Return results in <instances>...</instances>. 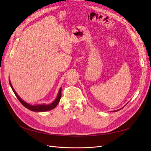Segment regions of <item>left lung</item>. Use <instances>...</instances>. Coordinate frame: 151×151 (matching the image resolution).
<instances>
[{"label":"left lung","mask_w":151,"mask_h":151,"mask_svg":"<svg viewBox=\"0 0 151 151\" xmlns=\"http://www.w3.org/2000/svg\"><path fill=\"white\" fill-rule=\"evenodd\" d=\"M122 109V108H121ZM118 109V110H116V111H118V110H120V109Z\"/></svg>","instance_id":"obj_1"}]
</instances>
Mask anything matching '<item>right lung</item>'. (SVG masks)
I'll return each instance as SVG.
<instances>
[{
	"mask_svg": "<svg viewBox=\"0 0 151 151\" xmlns=\"http://www.w3.org/2000/svg\"><path fill=\"white\" fill-rule=\"evenodd\" d=\"M9 84L10 86L11 87V88L13 91L14 93L15 94L17 98V99H19V101L21 102V103L23 105L24 107H26V108H28V109L31 111H36V112H43V111H49L51 110V109H53L57 106V105L58 104L59 101H60V98H61V92H62V88H60V90H59L58 94L57 96V98H55V99L50 104H35V105H33V104H28V103L25 102L24 100H22L18 94L16 93V92L15 91L14 89L13 88V87L11 84V83L10 80L9 79Z\"/></svg>",
	"mask_w": 151,
	"mask_h": 151,
	"instance_id": "add662e5",
	"label": "right lung"
}]
</instances>
